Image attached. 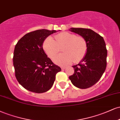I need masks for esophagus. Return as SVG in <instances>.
Here are the masks:
<instances>
[{"label": "esophagus", "instance_id": "obj_1", "mask_svg": "<svg viewBox=\"0 0 120 120\" xmlns=\"http://www.w3.org/2000/svg\"><path fill=\"white\" fill-rule=\"evenodd\" d=\"M61 68L62 70H64L66 68V67H63H63H61Z\"/></svg>", "mask_w": 120, "mask_h": 120}]
</instances>
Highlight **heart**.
Segmentation results:
<instances>
[{
    "label": "heart",
    "mask_w": 120,
    "mask_h": 120,
    "mask_svg": "<svg viewBox=\"0 0 120 120\" xmlns=\"http://www.w3.org/2000/svg\"><path fill=\"white\" fill-rule=\"evenodd\" d=\"M47 38L43 44V47L48 56L53 58L63 49L64 53L59 54L53 59L56 64L66 65L73 61H81L87 51V43L83 37L77 36L75 34L62 32L54 36Z\"/></svg>",
    "instance_id": "b5f03b06"
}]
</instances>
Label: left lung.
Listing matches in <instances>:
<instances>
[{
  "label": "left lung",
  "mask_w": 120,
  "mask_h": 120,
  "mask_svg": "<svg viewBox=\"0 0 120 120\" xmlns=\"http://www.w3.org/2000/svg\"><path fill=\"white\" fill-rule=\"evenodd\" d=\"M70 31L85 38L87 51L79 64L72 66L74 73L69 78L77 87L87 89L99 80L105 70L107 50L105 42L102 37L90 29L71 27Z\"/></svg>",
  "instance_id": "8db88e82"
}]
</instances>
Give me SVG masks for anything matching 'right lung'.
Returning <instances> with one entry per match:
<instances>
[{"label":"right lung","mask_w":120,"mask_h":120,"mask_svg":"<svg viewBox=\"0 0 120 120\" xmlns=\"http://www.w3.org/2000/svg\"><path fill=\"white\" fill-rule=\"evenodd\" d=\"M56 30H37L22 37L15 46L13 66L15 76L25 89L43 93L52 87L56 74L61 68L52 63L43 49V43Z\"/></svg>","instance_id":"1"}]
</instances>
